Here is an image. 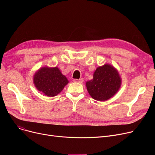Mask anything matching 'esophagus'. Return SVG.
Masks as SVG:
<instances>
[{"mask_svg":"<svg viewBox=\"0 0 155 155\" xmlns=\"http://www.w3.org/2000/svg\"><path fill=\"white\" fill-rule=\"evenodd\" d=\"M73 82L80 83V84H83L84 82V79L83 78H80V79H74L73 80Z\"/></svg>","mask_w":155,"mask_h":155,"instance_id":"34e87169","label":"esophagus"}]
</instances>
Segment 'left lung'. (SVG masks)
Returning <instances> with one entry per match:
<instances>
[{"label":"left lung","instance_id":"1","mask_svg":"<svg viewBox=\"0 0 155 155\" xmlns=\"http://www.w3.org/2000/svg\"><path fill=\"white\" fill-rule=\"evenodd\" d=\"M122 79L118 70L112 65L106 63L97 67L93 79L88 80L85 85L92 98L98 101H105L119 91Z\"/></svg>","mask_w":155,"mask_h":155}]
</instances>
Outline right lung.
<instances>
[{
  "label": "right lung",
  "mask_w": 155,
  "mask_h": 155,
  "mask_svg": "<svg viewBox=\"0 0 155 155\" xmlns=\"http://www.w3.org/2000/svg\"><path fill=\"white\" fill-rule=\"evenodd\" d=\"M68 82L67 78L57 67H43L33 75V84L37 90L50 97L60 93Z\"/></svg>",
  "instance_id": "add662e5"
}]
</instances>
